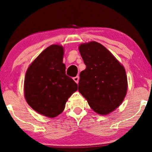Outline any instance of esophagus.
Here are the masks:
<instances>
[{
	"instance_id": "34e87169",
	"label": "esophagus",
	"mask_w": 152,
	"mask_h": 152,
	"mask_svg": "<svg viewBox=\"0 0 152 152\" xmlns=\"http://www.w3.org/2000/svg\"><path fill=\"white\" fill-rule=\"evenodd\" d=\"M74 81L76 83H78V81H79V76H76V77H74Z\"/></svg>"
}]
</instances>
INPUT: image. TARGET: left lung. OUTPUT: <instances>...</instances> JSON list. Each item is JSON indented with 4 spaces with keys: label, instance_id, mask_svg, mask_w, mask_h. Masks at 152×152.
Here are the masks:
<instances>
[{
    "label": "left lung",
    "instance_id": "obj_1",
    "mask_svg": "<svg viewBox=\"0 0 152 152\" xmlns=\"http://www.w3.org/2000/svg\"><path fill=\"white\" fill-rule=\"evenodd\" d=\"M79 51L86 69L80 74L78 91L95 112L108 114L122 103L126 95L124 67L97 42L81 44Z\"/></svg>",
    "mask_w": 152,
    "mask_h": 152
}]
</instances>
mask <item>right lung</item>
Returning <instances> with one entry per match:
<instances>
[{
  "instance_id": "obj_1",
  "label": "right lung",
  "mask_w": 152,
  "mask_h": 152,
  "mask_svg": "<svg viewBox=\"0 0 152 152\" xmlns=\"http://www.w3.org/2000/svg\"><path fill=\"white\" fill-rule=\"evenodd\" d=\"M64 49L52 45L42 52L28 68L24 79L25 98L32 109L53 118L64 109L68 98L78 89L66 75Z\"/></svg>"
}]
</instances>
